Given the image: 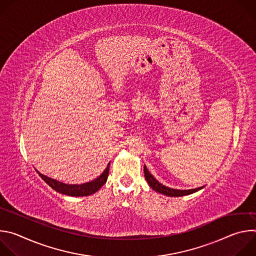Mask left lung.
<instances>
[{
    "label": "left lung",
    "instance_id": "left-lung-1",
    "mask_svg": "<svg viewBox=\"0 0 256 256\" xmlns=\"http://www.w3.org/2000/svg\"><path fill=\"white\" fill-rule=\"evenodd\" d=\"M144 173L146 180L148 181V184L152 188V190H154L155 192H157L159 194L168 196H188V194H194V192H198L200 190L204 188V186H200V188H194V190H186L170 188H167V186L161 184L156 178H154V176L149 172V170L147 169V167H146V165L144 166Z\"/></svg>",
    "mask_w": 256,
    "mask_h": 256
}]
</instances>
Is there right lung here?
<instances>
[{
  "label": "right lung",
  "instance_id": "1",
  "mask_svg": "<svg viewBox=\"0 0 256 256\" xmlns=\"http://www.w3.org/2000/svg\"><path fill=\"white\" fill-rule=\"evenodd\" d=\"M110 164V163H109ZM109 164L105 168V170L102 172L100 176H98L96 179L86 182L83 184H66L60 181H58L56 179H52L50 177H48L44 174H42L40 171H38V175L46 182V184L56 192L70 196H87L95 194L100 190L101 186H103L106 184V180L109 173Z\"/></svg>",
  "mask_w": 256,
  "mask_h": 256
}]
</instances>
